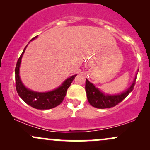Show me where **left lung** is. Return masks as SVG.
Masks as SVG:
<instances>
[{"instance_id": "obj_1", "label": "left lung", "mask_w": 150, "mask_h": 150, "mask_svg": "<svg viewBox=\"0 0 150 150\" xmlns=\"http://www.w3.org/2000/svg\"><path fill=\"white\" fill-rule=\"evenodd\" d=\"M138 71V70H137ZM137 73L132 81L131 85L123 92L118 94H108L102 92L86 78L85 90L89 103L97 108H107L113 107L122 101L132 92L135 84Z\"/></svg>"}]
</instances>
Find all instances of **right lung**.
<instances>
[{
	"label": "right lung",
	"instance_id": "right-lung-1",
	"mask_svg": "<svg viewBox=\"0 0 150 150\" xmlns=\"http://www.w3.org/2000/svg\"><path fill=\"white\" fill-rule=\"evenodd\" d=\"M37 37H34L32 40H30V42ZM27 46V45L23 50V52L19 58L15 67V86L18 94L25 103L37 109H51L56 107L63 101L65 96L66 95L68 87L71 85L72 82L77 75H72L67 78L61 84V85L49 92H39L27 88L22 83L20 76V67L22 58Z\"/></svg>",
	"mask_w": 150,
	"mask_h": 150
}]
</instances>
